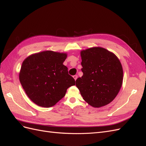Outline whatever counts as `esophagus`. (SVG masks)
<instances>
[{"mask_svg": "<svg viewBox=\"0 0 146 146\" xmlns=\"http://www.w3.org/2000/svg\"><path fill=\"white\" fill-rule=\"evenodd\" d=\"M73 78L74 79V80L76 81V79L78 78V76H77V75H74V76H73Z\"/></svg>", "mask_w": 146, "mask_h": 146, "instance_id": "obj_1", "label": "esophagus"}]
</instances>
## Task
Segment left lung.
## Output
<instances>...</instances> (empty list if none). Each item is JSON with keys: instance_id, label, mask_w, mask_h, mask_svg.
I'll list each match as a JSON object with an SVG mask.
<instances>
[{"instance_id": "obj_1", "label": "left lung", "mask_w": 146, "mask_h": 146, "mask_svg": "<svg viewBox=\"0 0 146 146\" xmlns=\"http://www.w3.org/2000/svg\"><path fill=\"white\" fill-rule=\"evenodd\" d=\"M83 75L76 86L83 99L94 108L108 105L117 96L123 82L121 63L113 52L101 47L81 51Z\"/></svg>"}]
</instances>
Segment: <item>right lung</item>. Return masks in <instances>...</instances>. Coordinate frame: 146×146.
I'll return each instance as SVG.
<instances>
[{"mask_svg": "<svg viewBox=\"0 0 146 146\" xmlns=\"http://www.w3.org/2000/svg\"><path fill=\"white\" fill-rule=\"evenodd\" d=\"M67 54L44 51L33 54L25 59L19 78L25 92L39 106H54L63 98L75 81L63 63Z\"/></svg>", "mask_w": 146, "mask_h": 146, "instance_id": "right-lung-1", "label": "right lung"}]
</instances>
